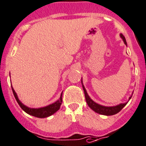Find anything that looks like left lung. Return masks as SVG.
<instances>
[{"mask_svg": "<svg viewBox=\"0 0 146 146\" xmlns=\"http://www.w3.org/2000/svg\"><path fill=\"white\" fill-rule=\"evenodd\" d=\"M120 36L123 39L125 44L126 45V39H125L124 36H123L122 34H121ZM82 88H83L84 93H85V100H86V102H87V104H88V106H89V107H90L93 111H95V112L98 113V114H103V115H106V116L114 115V114H116L118 112H119V111H120L128 103V102H126L124 103V104H119V105L114 106V107H104V106L100 105V104L95 103V102L92 101V100L90 98V97L88 96V93H87L86 90H85L84 85H82ZM131 97L132 96H131L130 98H129V100L131 98Z\"/></svg>", "mask_w": 146, "mask_h": 146, "instance_id": "obj_1", "label": "left lung"}]
</instances>
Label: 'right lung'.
I'll list each match as a JSON object with an SVG mask.
<instances>
[{"instance_id":"right-lung-1","label":"right lung","mask_w":146,"mask_h":146,"mask_svg":"<svg viewBox=\"0 0 146 146\" xmlns=\"http://www.w3.org/2000/svg\"><path fill=\"white\" fill-rule=\"evenodd\" d=\"M12 90H13L15 98L16 101L17 102V103H18V104L20 105V107H21V108L23 109L26 113H27V114H30V115L32 116H34V117H38V118H45V117H49V116L52 115L53 114H54L56 111H57L58 110H59L61 103H62V93H61L59 100H57L56 102L50 104V105H48L46 106V107H42V108H39V109L29 108V107H26L25 105H24L19 100L17 94H16V92H15L13 87H12Z\"/></svg>"}]
</instances>
